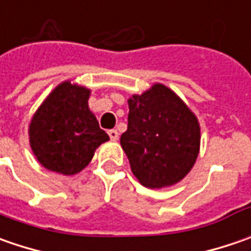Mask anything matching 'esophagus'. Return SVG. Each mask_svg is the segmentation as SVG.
<instances>
[{
  "instance_id": "1",
  "label": "esophagus",
  "mask_w": 251,
  "mask_h": 251,
  "mask_svg": "<svg viewBox=\"0 0 251 251\" xmlns=\"http://www.w3.org/2000/svg\"><path fill=\"white\" fill-rule=\"evenodd\" d=\"M109 137H110L113 141L119 140V131L117 130H110L109 131Z\"/></svg>"
}]
</instances>
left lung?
I'll return each instance as SVG.
<instances>
[{"mask_svg":"<svg viewBox=\"0 0 251 251\" xmlns=\"http://www.w3.org/2000/svg\"><path fill=\"white\" fill-rule=\"evenodd\" d=\"M128 127L120 144L134 176L148 188L170 187L197 160L201 128L197 116L163 83L128 99Z\"/></svg>","mask_w":251,"mask_h":251,"instance_id":"left-lung-1","label":"left lung"}]
</instances>
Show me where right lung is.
Here are the masks:
<instances>
[{
  "mask_svg": "<svg viewBox=\"0 0 251 251\" xmlns=\"http://www.w3.org/2000/svg\"><path fill=\"white\" fill-rule=\"evenodd\" d=\"M91 89L79 83H58L34 111L29 142L47 170L73 176L89 165L95 151L109 141L88 106Z\"/></svg>",
  "mask_w": 251,
  "mask_h": 251,
  "instance_id": "add662e5",
  "label": "right lung"
}]
</instances>
